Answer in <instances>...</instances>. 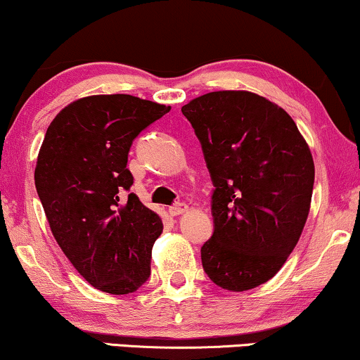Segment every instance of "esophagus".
<instances>
[{
    "label": "esophagus",
    "instance_id": "1",
    "mask_svg": "<svg viewBox=\"0 0 360 360\" xmlns=\"http://www.w3.org/2000/svg\"><path fill=\"white\" fill-rule=\"evenodd\" d=\"M186 211H188V205H186V203H175L169 208V214L170 216H180V214L186 213Z\"/></svg>",
    "mask_w": 360,
    "mask_h": 360
}]
</instances>
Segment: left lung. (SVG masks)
I'll list each match as a JSON object with an SVG mask.
<instances>
[{
  "mask_svg": "<svg viewBox=\"0 0 360 360\" xmlns=\"http://www.w3.org/2000/svg\"><path fill=\"white\" fill-rule=\"evenodd\" d=\"M214 190L213 236L201 248L211 282L259 287L282 269L307 223L314 164L290 115L250 91H211L181 106Z\"/></svg>",
  "mask_w": 360,
  "mask_h": 360,
  "instance_id": "8db88e82",
  "label": "left lung"
}]
</instances>
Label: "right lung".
Returning a JSON list of instances; mask_svg holds the SVG:
<instances>
[{"label":"right lung","instance_id":"add662e5","mask_svg":"<svg viewBox=\"0 0 360 360\" xmlns=\"http://www.w3.org/2000/svg\"><path fill=\"white\" fill-rule=\"evenodd\" d=\"M170 106L131 95H95L63 108L47 127L34 172L49 226L77 272L111 295L150 275L162 219L134 193L132 141Z\"/></svg>","mask_w":360,"mask_h":360}]
</instances>
